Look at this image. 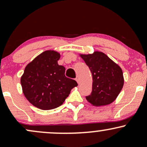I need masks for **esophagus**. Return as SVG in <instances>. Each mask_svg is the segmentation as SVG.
Returning a JSON list of instances; mask_svg holds the SVG:
<instances>
[{"instance_id": "34e87169", "label": "esophagus", "mask_w": 147, "mask_h": 147, "mask_svg": "<svg viewBox=\"0 0 147 147\" xmlns=\"http://www.w3.org/2000/svg\"><path fill=\"white\" fill-rule=\"evenodd\" d=\"M75 80H76V81H77V83H78V84H79V77H77V78H76V79H75Z\"/></svg>"}]
</instances>
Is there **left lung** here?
I'll return each instance as SVG.
<instances>
[{"instance_id": "1", "label": "left lung", "mask_w": 147, "mask_h": 147, "mask_svg": "<svg viewBox=\"0 0 147 147\" xmlns=\"http://www.w3.org/2000/svg\"><path fill=\"white\" fill-rule=\"evenodd\" d=\"M79 55L89 67L92 76V92L86 97L88 102L95 106H104L113 102L124 83L120 66L100 51Z\"/></svg>"}]
</instances>
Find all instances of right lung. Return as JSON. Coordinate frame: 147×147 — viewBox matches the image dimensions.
<instances>
[{"label":"right lung","mask_w":147,"mask_h":147,"mask_svg":"<svg viewBox=\"0 0 147 147\" xmlns=\"http://www.w3.org/2000/svg\"><path fill=\"white\" fill-rule=\"evenodd\" d=\"M59 52L46 50L25 67L21 77L22 90L33 106L51 110L63 104L77 82L65 76V68L58 64Z\"/></svg>","instance_id":"1"}]
</instances>
